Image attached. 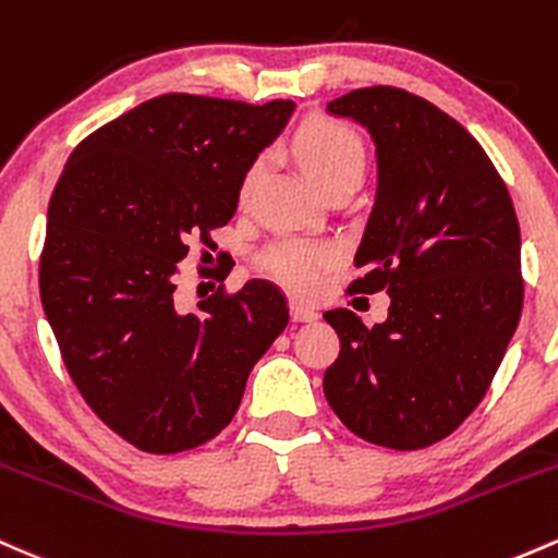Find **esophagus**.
Returning <instances> with one entry per match:
<instances>
[{
  "instance_id": "obj_1",
  "label": "esophagus",
  "mask_w": 558,
  "mask_h": 558,
  "mask_svg": "<svg viewBox=\"0 0 558 558\" xmlns=\"http://www.w3.org/2000/svg\"><path fill=\"white\" fill-rule=\"evenodd\" d=\"M291 320L293 323H312V320H317V312L307 307V304L291 302Z\"/></svg>"
}]
</instances>
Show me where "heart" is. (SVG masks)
Here are the masks:
<instances>
[{
  "mask_svg": "<svg viewBox=\"0 0 558 558\" xmlns=\"http://www.w3.org/2000/svg\"><path fill=\"white\" fill-rule=\"evenodd\" d=\"M291 153L299 167L317 187H328L330 182L344 177L363 174L365 150L360 137L333 119H310L293 132ZM265 177V161L254 158L241 177V195H246L259 185ZM339 259V248L333 243L307 241V238H280L269 243L259 256V269L278 280L280 286L293 293H312L320 286L326 269Z\"/></svg>",
  "mask_w": 558,
  "mask_h": 558,
  "instance_id": "b5f03b06",
  "label": "heart"
}]
</instances>
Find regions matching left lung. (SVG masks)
I'll return each instance as SVG.
<instances>
[{
  "mask_svg": "<svg viewBox=\"0 0 558 558\" xmlns=\"http://www.w3.org/2000/svg\"><path fill=\"white\" fill-rule=\"evenodd\" d=\"M376 145V204L349 291H387L389 317L363 326L330 310L341 352L328 405L365 442L421 450L469 418L522 317V235L498 169L445 110L397 87L328 102Z\"/></svg>",
  "mask_w": 558,
  "mask_h": 558,
  "instance_id": "obj_1",
  "label": "left lung"
}]
</instances>
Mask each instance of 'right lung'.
<instances>
[{
  "mask_svg": "<svg viewBox=\"0 0 558 558\" xmlns=\"http://www.w3.org/2000/svg\"><path fill=\"white\" fill-rule=\"evenodd\" d=\"M291 100L153 97L71 153L47 209L41 307L97 418L145 452L209 442L256 360L289 326L278 286L248 280L185 312L177 275L238 209L243 171L283 132Z\"/></svg>",
  "mask_w": 558,
  "mask_h": 558,
  "instance_id": "right-lung-1",
  "label": "right lung"
}]
</instances>
